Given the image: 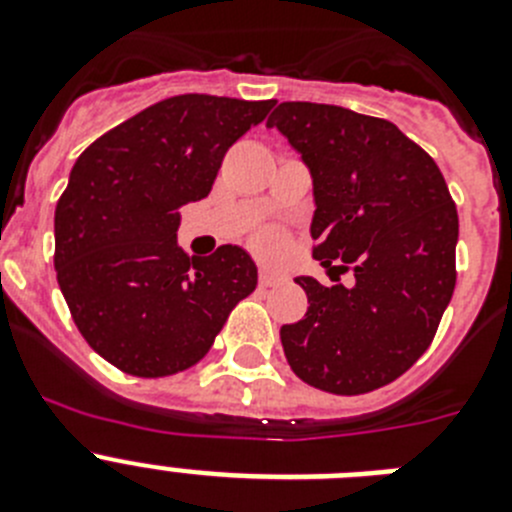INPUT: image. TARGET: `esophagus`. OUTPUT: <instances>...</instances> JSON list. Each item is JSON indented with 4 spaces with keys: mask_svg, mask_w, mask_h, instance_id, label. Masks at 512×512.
Returning <instances> with one entry per match:
<instances>
[{
    "mask_svg": "<svg viewBox=\"0 0 512 512\" xmlns=\"http://www.w3.org/2000/svg\"><path fill=\"white\" fill-rule=\"evenodd\" d=\"M274 284H279V277H274V274H269V271H261L259 274V287H274Z\"/></svg>",
    "mask_w": 512,
    "mask_h": 512,
    "instance_id": "esophagus-1",
    "label": "esophagus"
}]
</instances>
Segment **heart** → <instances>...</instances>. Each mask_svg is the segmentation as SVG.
Segmentation results:
<instances>
[{
    "instance_id": "b5f03b06",
    "label": "heart",
    "mask_w": 512,
    "mask_h": 512,
    "mask_svg": "<svg viewBox=\"0 0 512 512\" xmlns=\"http://www.w3.org/2000/svg\"><path fill=\"white\" fill-rule=\"evenodd\" d=\"M251 248L253 253H259L261 259H279L284 251H287V233H284L282 228H274V225H269V228H259L256 233L251 235Z\"/></svg>"
}]
</instances>
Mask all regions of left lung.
Listing matches in <instances>:
<instances>
[{"label":"left lung","mask_w":512,"mask_h":512,"mask_svg":"<svg viewBox=\"0 0 512 512\" xmlns=\"http://www.w3.org/2000/svg\"><path fill=\"white\" fill-rule=\"evenodd\" d=\"M302 153L315 187L312 256L354 287L297 277L307 307L282 325L292 372L333 395L395 382L425 354L456 287L459 215L428 153L382 117L282 102L266 120Z\"/></svg>","instance_id":"left-lung-1"}]
</instances>
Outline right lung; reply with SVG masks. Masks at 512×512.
<instances>
[{
	"label": "right lung",
	"instance_id": "obj_1",
	"mask_svg": "<svg viewBox=\"0 0 512 512\" xmlns=\"http://www.w3.org/2000/svg\"><path fill=\"white\" fill-rule=\"evenodd\" d=\"M274 99L179 94L99 135L56 205L58 287L84 341L120 372L169 377L210 351L256 289L243 248L189 259L182 207L207 197L225 153Z\"/></svg>",
	"mask_w": 512,
	"mask_h": 512
}]
</instances>
